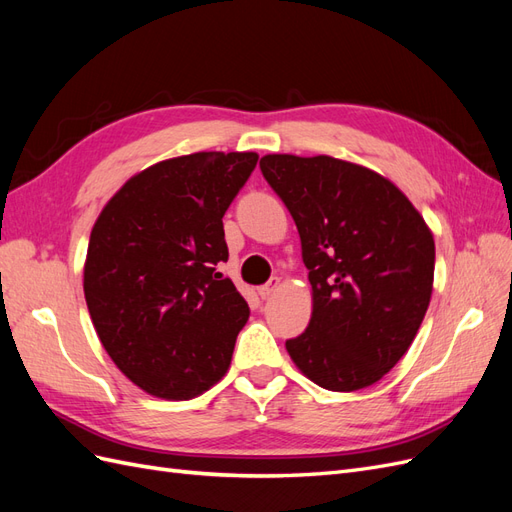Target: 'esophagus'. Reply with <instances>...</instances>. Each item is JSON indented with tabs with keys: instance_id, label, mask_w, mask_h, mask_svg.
Returning a JSON list of instances; mask_svg holds the SVG:
<instances>
[{
	"instance_id": "obj_1",
	"label": "esophagus",
	"mask_w": 512,
	"mask_h": 512,
	"mask_svg": "<svg viewBox=\"0 0 512 512\" xmlns=\"http://www.w3.org/2000/svg\"><path fill=\"white\" fill-rule=\"evenodd\" d=\"M277 288H280V277H271V280H269L265 286L258 288V294H260L262 299H269Z\"/></svg>"
}]
</instances>
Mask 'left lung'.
<instances>
[{
  "label": "left lung",
  "mask_w": 512,
  "mask_h": 512,
  "mask_svg": "<svg viewBox=\"0 0 512 512\" xmlns=\"http://www.w3.org/2000/svg\"><path fill=\"white\" fill-rule=\"evenodd\" d=\"M260 170L297 224L312 284V320L286 342L290 359L322 389H365L408 352L425 318L431 230L395 183L365 166L271 153Z\"/></svg>",
  "instance_id": "1"
}]
</instances>
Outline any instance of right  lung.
I'll return each mask as SVG.
<instances>
[{
  "instance_id": "1",
  "label": "right lung",
  "mask_w": 512,
  "mask_h": 512,
  "mask_svg": "<svg viewBox=\"0 0 512 512\" xmlns=\"http://www.w3.org/2000/svg\"><path fill=\"white\" fill-rule=\"evenodd\" d=\"M254 151H198L153 164L108 200L83 288L104 350L138 389L192 399L228 371L250 307L218 267L222 218L256 168Z\"/></svg>"
}]
</instances>
